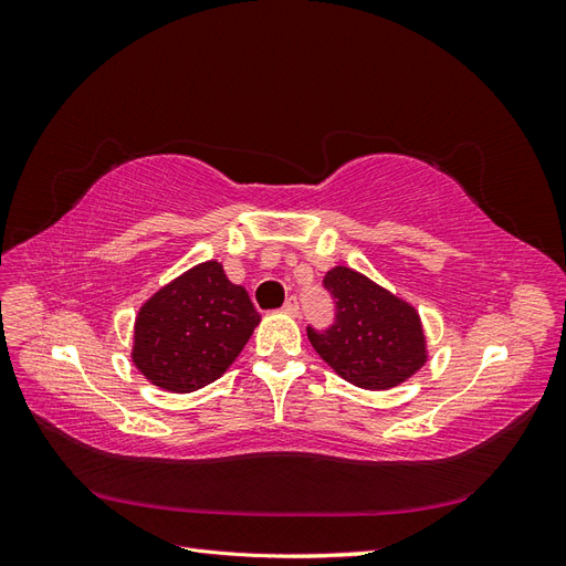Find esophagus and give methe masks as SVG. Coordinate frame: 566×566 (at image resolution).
Returning a JSON list of instances; mask_svg holds the SVG:
<instances>
[{"label":"esophagus","mask_w":566,"mask_h":566,"mask_svg":"<svg viewBox=\"0 0 566 566\" xmlns=\"http://www.w3.org/2000/svg\"><path fill=\"white\" fill-rule=\"evenodd\" d=\"M283 312L290 314V316H297V314H300V302H297V297H287L285 304H283Z\"/></svg>","instance_id":"34e87169"}]
</instances>
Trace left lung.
<instances>
[{"mask_svg": "<svg viewBox=\"0 0 566 566\" xmlns=\"http://www.w3.org/2000/svg\"><path fill=\"white\" fill-rule=\"evenodd\" d=\"M323 285L335 297V323L323 333L306 328V335L342 380L389 389L427 364V339L413 304L349 266L331 269Z\"/></svg>", "mask_w": 566, "mask_h": 566, "instance_id": "left-lung-1", "label": "left lung"}]
</instances>
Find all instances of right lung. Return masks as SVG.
I'll return each mask as SVG.
<instances>
[{
  "label": "right lung",
  "mask_w": 566,
  "mask_h": 566,
  "mask_svg": "<svg viewBox=\"0 0 566 566\" xmlns=\"http://www.w3.org/2000/svg\"><path fill=\"white\" fill-rule=\"evenodd\" d=\"M260 321L248 290L219 262H202L142 304L132 361L165 391H196L227 373Z\"/></svg>",
  "instance_id": "right-lung-1"
}]
</instances>
